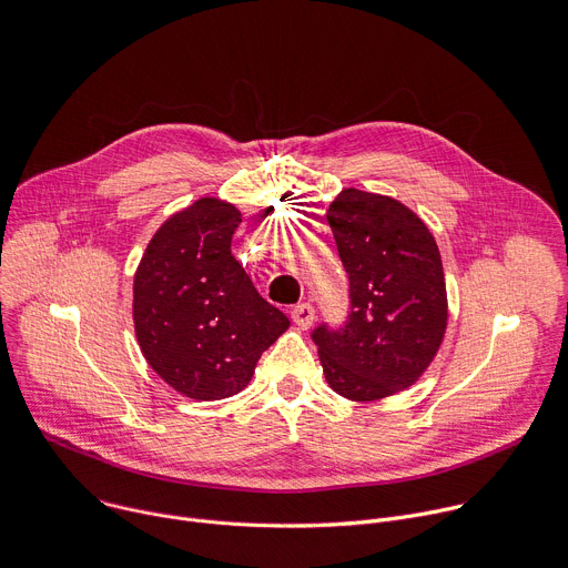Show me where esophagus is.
Here are the masks:
<instances>
[{
  "instance_id": "obj_1",
  "label": "esophagus",
  "mask_w": 568,
  "mask_h": 568,
  "mask_svg": "<svg viewBox=\"0 0 568 568\" xmlns=\"http://www.w3.org/2000/svg\"><path fill=\"white\" fill-rule=\"evenodd\" d=\"M291 317L293 322L297 324V328L306 331L313 326V320H315V308L311 304H297L293 311H291Z\"/></svg>"
}]
</instances>
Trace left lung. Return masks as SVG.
<instances>
[{
  "instance_id": "obj_1",
  "label": "left lung",
  "mask_w": 568,
  "mask_h": 568,
  "mask_svg": "<svg viewBox=\"0 0 568 568\" xmlns=\"http://www.w3.org/2000/svg\"><path fill=\"white\" fill-rule=\"evenodd\" d=\"M326 221L349 275L352 313L339 331H313L328 387L374 403L412 387L432 365L447 328L438 246L405 203L347 187Z\"/></svg>"
}]
</instances>
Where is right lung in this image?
Listing matches in <instances>:
<instances>
[{"label":"right lung","mask_w":568,"mask_h":568,"mask_svg":"<svg viewBox=\"0 0 568 568\" xmlns=\"http://www.w3.org/2000/svg\"><path fill=\"white\" fill-rule=\"evenodd\" d=\"M242 210L201 196L168 216L134 273V331L148 365L192 400L240 394L257 361L291 326L231 244Z\"/></svg>","instance_id":"add662e5"}]
</instances>
